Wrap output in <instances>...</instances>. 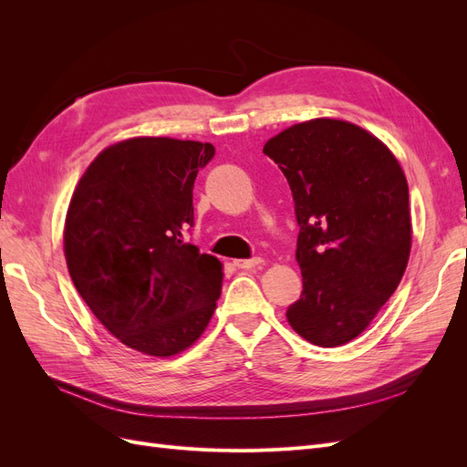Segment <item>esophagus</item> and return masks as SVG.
Returning <instances> with one entry per match:
<instances>
[{
    "instance_id": "esophagus-1",
    "label": "esophagus",
    "mask_w": 467,
    "mask_h": 467,
    "mask_svg": "<svg viewBox=\"0 0 467 467\" xmlns=\"http://www.w3.org/2000/svg\"><path fill=\"white\" fill-rule=\"evenodd\" d=\"M237 268H244V271H249V268H255L263 265V259H242V261H234Z\"/></svg>"
}]
</instances>
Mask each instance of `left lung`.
<instances>
[{"label":"left lung","mask_w":467,"mask_h":467,"mask_svg":"<svg viewBox=\"0 0 467 467\" xmlns=\"http://www.w3.org/2000/svg\"><path fill=\"white\" fill-rule=\"evenodd\" d=\"M300 225L302 298L290 327L331 348L357 338L400 286L411 253L403 169L379 138L338 119L298 122L268 140Z\"/></svg>","instance_id":"1"}]
</instances>
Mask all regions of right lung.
<instances>
[{
    "mask_svg": "<svg viewBox=\"0 0 467 467\" xmlns=\"http://www.w3.org/2000/svg\"><path fill=\"white\" fill-rule=\"evenodd\" d=\"M212 155L194 140H122L89 163L67 206L64 255L79 296L112 337L148 357L199 341L220 298L222 263L182 237Z\"/></svg>",
    "mask_w": 467,
    "mask_h": 467,
    "instance_id": "right-lung-1",
    "label": "right lung"
}]
</instances>
